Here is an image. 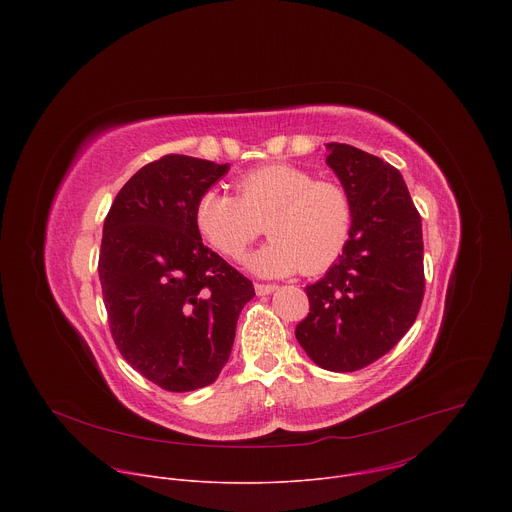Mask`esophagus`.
Instances as JSON below:
<instances>
[{"instance_id":"1","label":"esophagus","mask_w":512,"mask_h":512,"mask_svg":"<svg viewBox=\"0 0 512 512\" xmlns=\"http://www.w3.org/2000/svg\"><path fill=\"white\" fill-rule=\"evenodd\" d=\"M275 287H277V285H273V283H255L257 296H269L271 291H275Z\"/></svg>"}]
</instances>
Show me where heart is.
Instances as JSON below:
<instances>
[{"mask_svg":"<svg viewBox=\"0 0 512 512\" xmlns=\"http://www.w3.org/2000/svg\"><path fill=\"white\" fill-rule=\"evenodd\" d=\"M265 231L271 241L247 257L259 275H306L326 271L342 255L352 229L348 192L308 170L271 164L235 182V196L206 190L194 206L202 239L227 259H239Z\"/></svg>","mask_w":512,"mask_h":512,"instance_id":"b5f03b06","label":"heart"}]
</instances>
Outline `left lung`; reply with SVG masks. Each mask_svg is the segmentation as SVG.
<instances>
[{"mask_svg": "<svg viewBox=\"0 0 512 512\" xmlns=\"http://www.w3.org/2000/svg\"><path fill=\"white\" fill-rule=\"evenodd\" d=\"M328 152L352 202V229L338 261L306 287L310 314L296 338L318 367L352 373L387 354L417 318L421 216L397 168L346 143H328Z\"/></svg>", "mask_w": 512, "mask_h": 512, "instance_id": "1", "label": "left lung"}]
</instances>
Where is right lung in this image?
Instances as JSON below:
<instances>
[{
	"instance_id": "1",
	"label": "right lung",
	"mask_w": 512,
	"mask_h": 512,
	"mask_svg": "<svg viewBox=\"0 0 512 512\" xmlns=\"http://www.w3.org/2000/svg\"><path fill=\"white\" fill-rule=\"evenodd\" d=\"M229 164L170 154L115 196L99 279L111 336L131 367L172 393L212 385L235 342L251 279L202 245L194 206Z\"/></svg>"
}]
</instances>
